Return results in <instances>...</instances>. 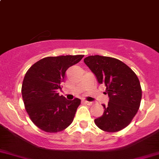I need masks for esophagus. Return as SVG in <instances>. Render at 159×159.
<instances>
[{
	"label": "esophagus",
	"mask_w": 159,
	"mask_h": 159,
	"mask_svg": "<svg viewBox=\"0 0 159 159\" xmlns=\"http://www.w3.org/2000/svg\"><path fill=\"white\" fill-rule=\"evenodd\" d=\"M84 102L85 104H87V105H91L93 104V102H89V101H86V100H84Z\"/></svg>",
	"instance_id": "34e87169"
}]
</instances>
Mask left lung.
<instances>
[{"instance_id": "obj_1", "label": "left lung", "mask_w": 159, "mask_h": 159, "mask_svg": "<svg viewBox=\"0 0 159 159\" xmlns=\"http://www.w3.org/2000/svg\"><path fill=\"white\" fill-rule=\"evenodd\" d=\"M84 63L106 87L109 97L108 105H103L102 116L94 119L96 125L107 132H117L132 121L139 109L142 88L137 75L128 65L114 57L91 55Z\"/></svg>"}]
</instances>
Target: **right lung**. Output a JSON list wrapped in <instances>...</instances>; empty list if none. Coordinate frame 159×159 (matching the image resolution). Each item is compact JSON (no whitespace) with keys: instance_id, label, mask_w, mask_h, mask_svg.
Listing matches in <instances>:
<instances>
[{"instance_id":"obj_1","label":"right lung","mask_w":159,"mask_h":159,"mask_svg":"<svg viewBox=\"0 0 159 159\" xmlns=\"http://www.w3.org/2000/svg\"><path fill=\"white\" fill-rule=\"evenodd\" d=\"M84 55L47 57L34 64L24 78L21 94L26 111L38 128L57 133L73 121L81 100L68 101L59 95L66 70L78 63Z\"/></svg>"}]
</instances>
